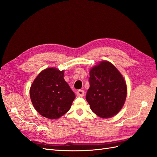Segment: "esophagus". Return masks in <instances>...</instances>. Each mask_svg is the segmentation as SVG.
<instances>
[{"label": "esophagus", "mask_w": 157, "mask_h": 157, "mask_svg": "<svg viewBox=\"0 0 157 157\" xmlns=\"http://www.w3.org/2000/svg\"><path fill=\"white\" fill-rule=\"evenodd\" d=\"M77 94L78 97H82L84 95V91L83 90H78L77 92Z\"/></svg>", "instance_id": "1"}]
</instances>
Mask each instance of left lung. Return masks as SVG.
I'll return each mask as SVG.
<instances>
[{"mask_svg": "<svg viewBox=\"0 0 157 157\" xmlns=\"http://www.w3.org/2000/svg\"><path fill=\"white\" fill-rule=\"evenodd\" d=\"M89 83L86 99L95 114L101 118H110L121 111L126 100L127 88L115 66L101 61L90 70Z\"/></svg>", "mask_w": 157, "mask_h": 157, "instance_id": "8db88e82", "label": "left lung"}]
</instances>
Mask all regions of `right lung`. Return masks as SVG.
Wrapping results in <instances>:
<instances>
[{
    "instance_id": "obj_1",
    "label": "right lung",
    "mask_w": 157,
    "mask_h": 157,
    "mask_svg": "<svg viewBox=\"0 0 157 157\" xmlns=\"http://www.w3.org/2000/svg\"><path fill=\"white\" fill-rule=\"evenodd\" d=\"M64 71L46 69L39 73L30 88L33 106L40 115L50 119L63 116L71 108L75 94L63 78Z\"/></svg>"
}]
</instances>
